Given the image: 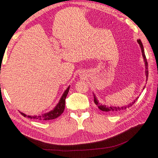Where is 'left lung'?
Here are the masks:
<instances>
[{
    "label": "left lung",
    "mask_w": 158,
    "mask_h": 158,
    "mask_svg": "<svg viewBox=\"0 0 158 158\" xmlns=\"http://www.w3.org/2000/svg\"><path fill=\"white\" fill-rule=\"evenodd\" d=\"M138 43L139 44V46H140V48H141V50H142V56H143V60H144V62H145V73H146V77H147H147H148V63L147 61V58H146V56H145V52H144V48H143V44L142 43V41H141L140 40H137ZM145 87H143V89H145ZM94 102L95 104L98 106V109L101 110V111H104V112H107V113H119L120 111H122V110H126L127 108H128V107H130L131 106H132V105H133L135 102L136 101V100H138V98H139V97H138L136 100H135L133 102H132V103L128 104L127 106H123V107H113V106H106V105H102V104H101L100 103L98 102V100L97 99L95 95H94Z\"/></svg>",
    "instance_id": "left-lung-1"
}]
</instances>
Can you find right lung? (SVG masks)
<instances>
[{
	"label": "right lung",
	"instance_id": "right-lung-1",
	"mask_svg": "<svg viewBox=\"0 0 158 158\" xmlns=\"http://www.w3.org/2000/svg\"><path fill=\"white\" fill-rule=\"evenodd\" d=\"M70 89V86H69L66 89L64 92L63 93L62 97H61L60 100L58 102V104L56 105V106L54 107V108L47 113L43 114H40L38 116H29V115H26V114H24L22 112H20L21 114L23 115L25 117H27L29 118H33L35 120H41V121H46V120H52L57 118L58 117L63 113L64 110V106H65V99L66 96H67V94L69 93V91Z\"/></svg>",
	"mask_w": 158,
	"mask_h": 158
}]
</instances>
